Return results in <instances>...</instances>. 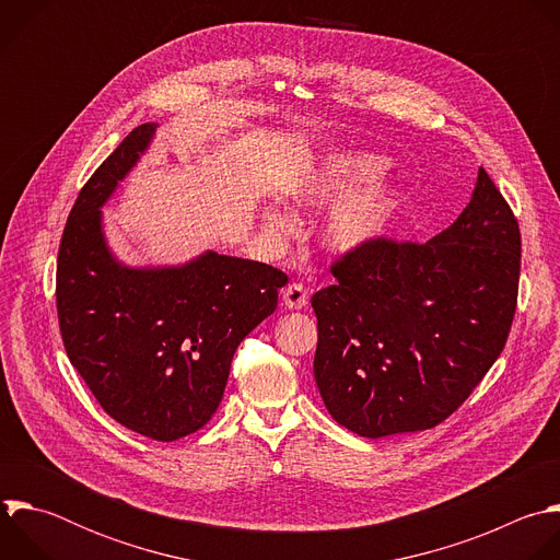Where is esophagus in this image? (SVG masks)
I'll return each instance as SVG.
<instances>
[{
    "instance_id": "obj_1",
    "label": "esophagus",
    "mask_w": 560,
    "mask_h": 560,
    "mask_svg": "<svg viewBox=\"0 0 560 560\" xmlns=\"http://www.w3.org/2000/svg\"><path fill=\"white\" fill-rule=\"evenodd\" d=\"M306 302H308V291H306L304 284L293 282V284H289V287L282 291V304H284L287 308H291V311L306 306Z\"/></svg>"
}]
</instances>
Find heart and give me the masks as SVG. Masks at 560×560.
<instances>
[{"instance_id":"b5f03b06","label":"heart","mask_w":560,"mask_h":560,"mask_svg":"<svg viewBox=\"0 0 560 560\" xmlns=\"http://www.w3.org/2000/svg\"><path fill=\"white\" fill-rule=\"evenodd\" d=\"M386 163L375 154L342 152L324 156L291 189V198L302 207H324L355 186L371 183L384 172ZM355 189V188H354ZM357 190V189H355ZM393 209V191L384 185L361 187L353 195L335 202L324 228L322 241L330 252L353 254L369 247L386 228ZM269 230L289 232V220L280 211H265Z\"/></svg>"}]
</instances>
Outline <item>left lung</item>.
Instances as JSON below:
<instances>
[{
  "label": "left lung",
  "instance_id": "1",
  "mask_svg": "<svg viewBox=\"0 0 560 560\" xmlns=\"http://www.w3.org/2000/svg\"><path fill=\"white\" fill-rule=\"evenodd\" d=\"M317 291L313 375L326 410L360 436L451 417L501 355L516 311L518 222L479 167L468 207L428 243L377 238Z\"/></svg>",
  "mask_w": 560,
  "mask_h": 560
}]
</instances>
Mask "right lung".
I'll use <instances>...</instances> for the list:
<instances>
[{
	"label": "right lung",
	"instance_id": "obj_1",
	"mask_svg": "<svg viewBox=\"0 0 560 560\" xmlns=\"http://www.w3.org/2000/svg\"><path fill=\"white\" fill-rule=\"evenodd\" d=\"M135 128L79 191L57 258L66 353L121 425L176 441L202 428L225 393L238 345L278 306L287 276L205 252L176 267H128L109 252L101 207L150 148Z\"/></svg>",
	"mask_w": 560,
	"mask_h": 560
}]
</instances>
